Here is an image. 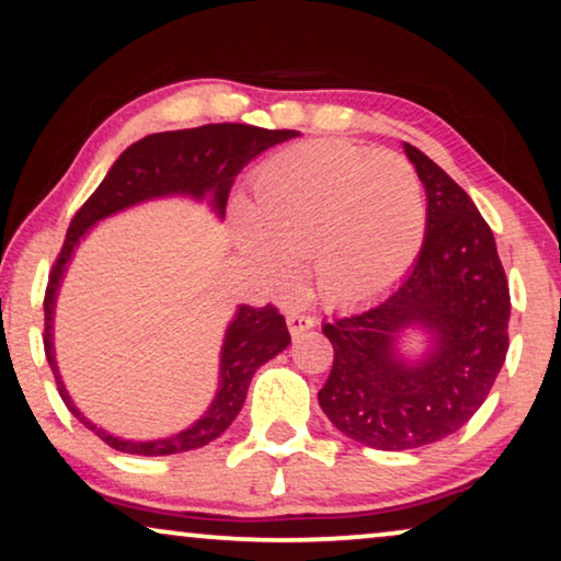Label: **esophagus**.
<instances>
[{
    "label": "esophagus",
    "instance_id": "esophagus-1",
    "mask_svg": "<svg viewBox=\"0 0 561 561\" xmlns=\"http://www.w3.org/2000/svg\"><path fill=\"white\" fill-rule=\"evenodd\" d=\"M317 324V320L312 314L299 312V309H289L287 312V328L291 334H302L305 330H312Z\"/></svg>",
    "mask_w": 561,
    "mask_h": 561
}]
</instances>
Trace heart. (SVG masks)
<instances>
[{
    "mask_svg": "<svg viewBox=\"0 0 561 561\" xmlns=\"http://www.w3.org/2000/svg\"><path fill=\"white\" fill-rule=\"evenodd\" d=\"M425 196L411 163L347 140L279 150L252 173L249 206H231L241 254L259 282L287 291L309 259L328 305L388 291L415 264L425 239Z\"/></svg>",
    "mask_w": 561,
    "mask_h": 561,
    "instance_id": "b5f03b06",
    "label": "heart"
}]
</instances>
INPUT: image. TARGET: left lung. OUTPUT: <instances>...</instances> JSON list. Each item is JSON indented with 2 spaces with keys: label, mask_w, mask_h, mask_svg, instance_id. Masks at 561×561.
<instances>
[{
  "label": "left lung",
  "mask_w": 561,
  "mask_h": 561,
  "mask_svg": "<svg viewBox=\"0 0 561 561\" xmlns=\"http://www.w3.org/2000/svg\"><path fill=\"white\" fill-rule=\"evenodd\" d=\"M428 198L423 249L386 299L324 322L334 347L320 408L334 428L363 446H431L468 423L486 400L508 350V284L494 233L450 175L403 144ZM408 329L430 347L399 353Z\"/></svg>",
  "instance_id": "obj_1"
}]
</instances>
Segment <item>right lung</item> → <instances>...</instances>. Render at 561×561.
<instances>
[{"mask_svg":"<svg viewBox=\"0 0 561 561\" xmlns=\"http://www.w3.org/2000/svg\"><path fill=\"white\" fill-rule=\"evenodd\" d=\"M295 136H299L297 130H266L244 123H214L188 130L153 133V136H146L123 150L103 183L93 191V196L75 214L70 229H67L62 252L57 256L53 272H49L45 291V355L49 367H53L57 390H60L65 405L85 428L93 431L98 438H103L111 448L133 456H171L201 448L219 438L233 417L239 415L241 405H244L254 373L266 360H272L274 355H279L291 337L277 307L239 305L227 334H224L219 390H216L206 413L194 425H188L186 431L169 438L130 440L113 436V433L98 428L93 421H88L78 411L70 392L65 390L55 363V302L67 264L72 262L75 247L98 221L153 198L188 196L194 201H208L214 214L224 219L237 173L262 150L284 144V140Z\"/></svg>","mask_w":561,"mask_h":561,"instance_id":"obj_1","label":"right lung"}]
</instances>
